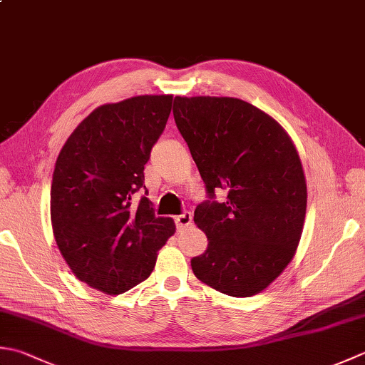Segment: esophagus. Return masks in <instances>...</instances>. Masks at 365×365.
<instances>
[{
	"mask_svg": "<svg viewBox=\"0 0 365 365\" xmlns=\"http://www.w3.org/2000/svg\"><path fill=\"white\" fill-rule=\"evenodd\" d=\"M192 221V215L190 212H185L183 215H178L175 217V225H177V230H183V227H187L191 225Z\"/></svg>",
	"mask_w": 365,
	"mask_h": 365,
	"instance_id": "1",
	"label": "esophagus"
}]
</instances>
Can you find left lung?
Returning <instances> with one entry per match:
<instances>
[{"mask_svg":"<svg viewBox=\"0 0 365 365\" xmlns=\"http://www.w3.org/2000/svg\"><path fill=\"white\" fill-rule=\"evenodd\" d=\"M174 118L209 196L195 223L209 239L191 259L197 280L232 297L266 289L296 255L307 183L294 142L269 113L227 96H175Z\"/></svg>","mask_w":365,"mask_h":365,"instance_id":"8db88e82","label":"left lung"}]
</instances>
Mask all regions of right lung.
<instances>
[{"label":"right lung","mask_w":365,"mask_h":365,"mask_svg":"<svg viewBox=\"0 0 365 365\" xmlns=\"http://www.w3.org/2000/svg\"><path fill=\"white\" fill-rule=\"evenodd\" d=\"M173 109V95L103 104L82 120L56 158L50 220L63 259L78 280L117 296L153 272L173 218L155 217L144 166ZM145 188V187H144Z\"/></svg>","instance_id":"obj_1"}]
</instances>
